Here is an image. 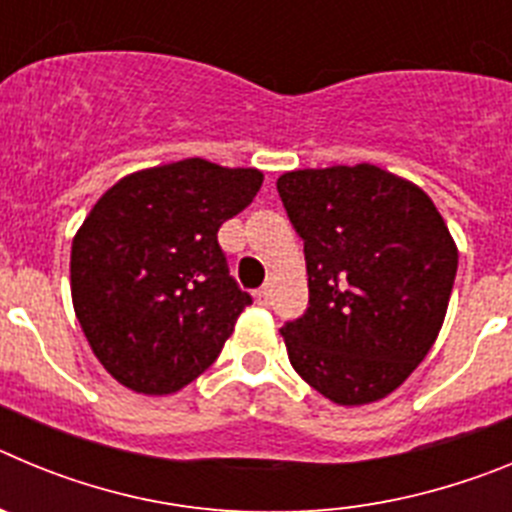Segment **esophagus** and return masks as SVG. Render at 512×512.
Segmentation results:
<instances>
[{
	"label": "esophagus",
	"mask_w": 512,
	"mask_h": 512,
	"mask_svg": "<svg viewBox=\"0 0 512 512\" xmlns=\"http://www.w3.org/2000/svg\"><path fill=\"white\" fill-rule=\"evenodd\" d=\"M256 302H259V305H269V297H271V289L269 287H261L259 292H256Z\"/></svg>",
	"instance_id": "esophagus-1"
}]
</instances>
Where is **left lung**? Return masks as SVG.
<instances>
[{
	"mask_svg": "<svg viewBox=\"0 0 512 512\" xmlns=\"http://www.w3.org/2000/svg\"><path fill=\"white\" fill-rule=\"evenodd\" d=\"M305 241L310 307L279 333L289 364L336 405L395 392L436 343L459 251L418 184L374 164L277 179Z\"/></svg>",
	"mask_w": 512,
	"mask_h": 512,
	"instance_id": "8db88e82",
	"label": "left lung"
}]
</instances>
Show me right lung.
Returning <instances> with one entry per match:
<instances>
[{"instance_id":"1","label":"right lung","mask_w":512,"mask_h":512,"mask_svg":"<svg viewBox=\"0 0 512 512\" xmlns=\"http://www.w3.org/2000/svg\"><path fill=\"white\" fill-rule=\"evenodd\" d=\"M259 169L184 158L122 176L71 243V300L99 364L128 390L200 377L251 305L217 243L261 189Z\"/></svg>"}]
</instances>
